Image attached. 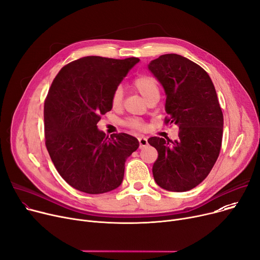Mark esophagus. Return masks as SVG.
I'll list each match as a JSON object with an SVG mask.
<instances>
[{"mask_svg":"<svg viewBox=\"0 0 260 260\" xmlns=\"http://www.w3.org/2000/svg\"><path fill=\"white\" fill-rule=\"evenodd\" d=\"M138 140H139V147L140 148H143V147H145V146H147L148 145V142H147V139H146V138L145 137H140L139 138V139H138Z\"/></svg>","mask_w":260,"mask_h":260,"instance_id":"obj_1","label":"esophagus"}]
</instances>
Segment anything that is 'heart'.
Returning <instances> with one entry per match:
<instances>
[{"instance_id":"b5f03b06","label":"heart","mask_w":260,"mask_h":260,"mask_svg":"<svg viewBox=\"0 0 260 260\" xmlns=\"http://www.w3.org/2000/svg\"><path fill=\"white\" fill-rule=\"evenodd\" d=\"M134 86L145 100L154 94H159L158 82L151 76L137 77L134 81ZM122 99H123V90L121 86H118V88L114 91V94L112 97L113 107L114 108L119 107L121 103H122ZM126 125L135 129H141L143 127V124L139 119H129L126 122Z\"/></svg>"}]
</instances>
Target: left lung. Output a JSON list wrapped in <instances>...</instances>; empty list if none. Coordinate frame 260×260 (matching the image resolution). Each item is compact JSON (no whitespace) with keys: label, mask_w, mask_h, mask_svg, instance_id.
Returning <instances> with one entry per match:
<instances>
[{"label":"left lung","mask_w":260,"mask_h":260,"mask_svg":"<svg viewBox=\"0 0 260 260\" xmlns=\"http://www.w3.org/2000/svg\"><path fill=\"white\" fill-rule=\"evenodd\" d=\"M147 68L165 92V122L180 128L175 141L148 139L159 154L153 179L168 191H188L209 175L221 146L223 116L214 84L202 67L178 54L161 55Z\"/></svg>","instance_id":"1"}]
</instances>
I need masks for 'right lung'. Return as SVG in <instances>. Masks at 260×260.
Instances as JSON below:
<instances>
[{"label": "right lung", "instance_id": "obj_1", "mask_svg": "<svg viewBox=\"0 0 260 260\" xmlns=\"http://www.w3.org/2000/svg\"><path fill=\"white\" fill-rule=\"evenodd\" d=\"M139 61L85 56L64 66L51 84L44 107L46 146L58 174L79 191L118 188L126 159L139 147L131 135L109 138L97 126L113 108L114 91Z\"/></svg>", "mask_w": 260, "mask_h": 260}]
</instances>
